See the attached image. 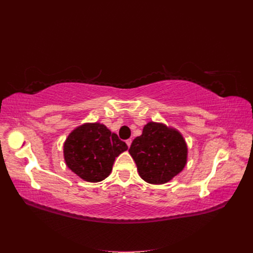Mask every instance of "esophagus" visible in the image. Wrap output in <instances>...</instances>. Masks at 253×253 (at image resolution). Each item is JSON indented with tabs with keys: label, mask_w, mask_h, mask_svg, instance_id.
<instances>
[{
	"label": "esophagus",
	"mask_w": 253,
	"mask_h": 253,
	"mask_svg": "<svg viewBox=\"0 0 253 253\" xmlns=\"http://www.w3.org/2000/svg\"><path fill=\"white\" fill-rule=\"evenodd\" d=\"M126 142V144H127V147L129 148V145H131V143H132V139H127Z\"/></svg>",
	"instance_id": "34e87169"
}]
</instances>
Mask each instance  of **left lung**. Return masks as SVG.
I'll return each instance as SVG.
<instances>
[{"label": "left lung", "mask_w": 253, "mask_h": 253, "mask_svg": "<svg viewBox=\"0 0 253 253\" xmlns=\"http://www.w3.org/2000/svg\"><path fill=\"white\" fill-rule=\"evenodd\" d=\"M128 152L140 177L160 185L171 180L185 168L188 149L177 131L163 124L149 122L142 134L133 140Z\"/></svg>", "instance_id": "left-lung-1"}]
</instances>
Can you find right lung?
<instances>
[{
  "label": "right lung",
  "mask_w": 253,
  "mask_h": 253,
  "mask_svg": "<svg viewBox=\"0 0 253 253\" xmlns=\"http://www.w3.org/2000/svg\"><path fill=\"white\" fill-rule=\"evenodd\" d=\"M127 150L117 134L100 124H85L68 135L64 143L67 167L86 181H101L110 175L120 153Z\"/></svg>",
  "instance_id": "obj_1"
}]
</instances>
